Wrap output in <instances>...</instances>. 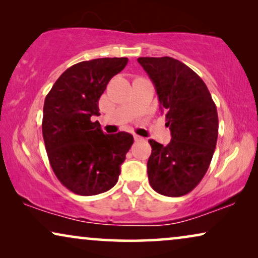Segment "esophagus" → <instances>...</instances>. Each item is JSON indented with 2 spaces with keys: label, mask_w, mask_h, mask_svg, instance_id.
Listing matches in <instances>:
<instances>
[{
  "label": "esophagus",
  "mask_w": 258,
  "mask_h": 258,
  "mask_svg": "<svg viewBox=\"0 0 258 258\" xmlns=\"http://www.w3.org/2000/svg\"><path fill=\"white\" fill-rule=\"evenodd\" d=\"M134 140H135L136 142H140V141H143V137H141L139 135H134Z\"/></svg>",
  "instance_id": "obj_1"
}]
</instances>
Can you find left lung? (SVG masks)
<instances>
[{
	"label": "left lung",
	"instance_id": "8db88e82",
	"mask_svg": "<svg viewBox=\"0 0 258 258\" xmlns=\"http://www.w3.org/2000/svg\"><path fill=\"white\" fill-rule=\"evenodd\" d=\"M137 61L155 84L171 132L167 146L149 141V183L161 195H186L202 181L216 148V104L203 80L178 59L164 56Z\"/></svg>",
	"mask_w": 258,
	"mask_h": 258
}]
</instances>
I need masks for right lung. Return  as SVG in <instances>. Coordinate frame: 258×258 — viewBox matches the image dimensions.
Wrapping results in <instances>:
<instances>
[{
	"label": "right lung",
	"mask_w": 258,
	"mask_h": 258,
	"mask_svg": "<svg viewBox=\"0 0 258 258\" xmlns=\"http://www.w3.org/2000/svg\"><path fill=\"white\" fill-rule=\"evenodd\" d=\"M126 57L76 63L58 77L44 100L42 134L49 163L58 181L77 195L108 191L117 183L121 164L134 137L107 135L98 121V100L112 77L124 69Z\"/></svg>",
	"instance_id": "obj_1"
}]
</instances>
